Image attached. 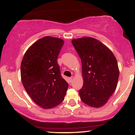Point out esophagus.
<instances>
[{
  "mask_svg": "<svg viewBox=\"0 0 135 135\" xmlns=\"http://www.w3.org/2000/svg\"><path fill=\"white\" fill-rule=\"evenodd\" d=\"M74 77H71L69 78V80H70V83H72L73 80H74Z\"/></svg>",
  "mask_w": 135,
  "mask_h": 135,
  "instance_id": "esophagus-1",
  "label": "esophagus"
}]
</instances>
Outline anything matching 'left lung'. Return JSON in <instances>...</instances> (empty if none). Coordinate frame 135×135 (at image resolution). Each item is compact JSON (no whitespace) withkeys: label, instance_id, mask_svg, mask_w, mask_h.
Returning a JSON list of instances; mask_svg holds the SVG:
<instances>
[{"label":"left lung","instance_id":"1","mask_svg":"<svg viewBox=\"0 0 135 135\" xmlns=\"http://www.w3.org/2000/svg\"><path fill=\"white\" fill-rule=\"evenodd\" d=\"M72 43L82 62L84 82L79 91L80 100L92 107H102L117 88L119 70L115 56L96 38H75Z\"/></svg>","mask_w":135,"mask_h":135}]
</instances>
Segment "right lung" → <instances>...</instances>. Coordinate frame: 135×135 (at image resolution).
<instances>
[{"label":"right lung","mask_w":135,"mask_h":135,"mask_svg":"<svg viewBox=\"0 0 135 135\" xmlns=\"http://www.w3.org/2000/svg\"><path fill=\"white\" fill-rule=\"evenodd\" d=\"M63 44L60 38L44 37L27 49L21 61L23 86L33 101L44 109L60 104L69 87L57 63Z\"/></svg>","instance_id":"1"}]
</instances>
